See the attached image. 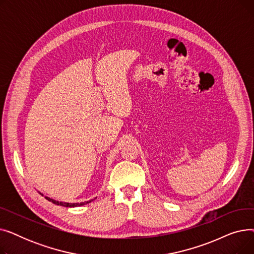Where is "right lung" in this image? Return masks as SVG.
Here are the masks:
<instances>
[{
    "label": "right lung",
    "instance_id": "right-lung-1",
    "mask_svg": "<svg viewBox=\"0 0 254 254\" xmlns=\"http://www.w3.org/2000/svg\"><path fill=\"white\" fill-rule=\"evenodd\" d=\"M41 193V192H40ZM42 194V193H41ZM43 195V194H42ZM45 198L46 199H48L49 202H51V203H53V204H56V205H60V206H64V207H78V206H83V205H85V204H88V203H90L92 199H90V201H87V202H82V203H64V202H59V201H56V199H53V198H50V197H48V196H45Z\"/></svg>",
    "mask_w": 254,
    "mask_h": 254
}]
</instances>
